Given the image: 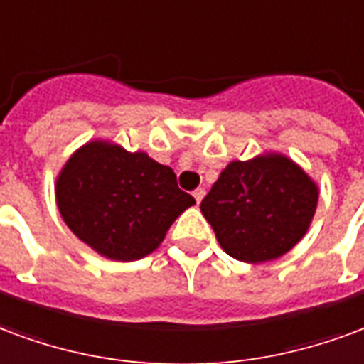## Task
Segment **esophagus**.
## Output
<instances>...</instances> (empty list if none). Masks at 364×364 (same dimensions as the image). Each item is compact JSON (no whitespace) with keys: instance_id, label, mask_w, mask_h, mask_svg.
Here are the masks:
<instances>
[{"instance_id":"34e87169","label":"esophagus","mask_w":364,"mask_h":364,"mask_svg":"<svg viewBox=\"0 0 364 364\" xmlns=\"http://www.w3.org/2000/svg\"><path fill=\"white\" fill-rule=\"evenodd\" d=\"M203 196H205V190H203V188H198V190H193V200L198 201V203L203 200Z\"/></svg>"}]
</instances>
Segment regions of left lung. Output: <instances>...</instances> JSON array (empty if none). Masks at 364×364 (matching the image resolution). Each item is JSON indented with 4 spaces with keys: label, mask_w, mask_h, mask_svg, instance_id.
<instances>
[{
    "label": "left lung",
    "mask_w": 364,
    "mask_h": 364,
    "mask_svg": "<svg viewBox=\"0 0 364 364\" xmlns=\"http://www.w3.org/2000/svg\"><path fill=\"white\" fill-rule=\"evenodd\" d=\"M318 186L279 153L232 161L201 201V213L229 256L248 264L281 258L310 227Z\"/></svg>",
    "instance_id": "1"
}]
</instances>
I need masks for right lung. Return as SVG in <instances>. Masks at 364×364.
Wrapping results in <instances>:
<instances>
[{"label": "right lung", "mask_w": 364, "mask_h": 364, "mask_svg": "<svg viewBox=\"0 0 364 364\" xmlns=\"http://www.w3.org/2000/svg\"><path fill=\"white\" fill-rule=\"evenodd\" d=\"M55 201L79 240L118 262L159 248L174 219L196 203L171 166L108 141L85 143L70 156L55 180Z\"/></svg>", "instance_id": "add662e5"}]
</instances>
